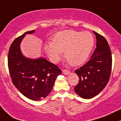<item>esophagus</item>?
Instances as JSON below:
<instances>
[{"mask_svg": "<svg viewBox=\"0 0 121 121\" xmlns=\"http://www.w3.org/2000/svg\"><path fill=\"white\" fill-rule=\"evenodd\" d=\"M63 74H64L65 75H67L68 74H69V71L67 70H63Z\"/></svg>", "mask_w": 121, "mask_h": 121, "instance_id": "1", "label": "esophagus"}]
</instances>
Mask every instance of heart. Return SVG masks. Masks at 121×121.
<instances>
[{"label": "heart", "instance_id": "1", "mask_svg": "<svg viewBox=\"0 0 121 121\" xmlns=\"http://www.w3.org/2000/svg\"><path fill=\"white\" fill-rule=\"evenodd\" d=\"M52 40L46 42L43 46L49 59L53 63H58L64 51V58L73 66H80L86 62L95 43L94 38L90 32L72 30L57 33Z\"/></svg>", "mask_w": 121, "mask_h": 121}]
</instances>
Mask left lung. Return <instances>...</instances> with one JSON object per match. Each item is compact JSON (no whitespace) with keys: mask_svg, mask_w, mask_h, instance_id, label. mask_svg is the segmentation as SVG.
<instances>
[{"mask_svg":"<svg viewBox=\"0 0 121 121\" xmlns=\"http://www.w3.org/2000/svg\"><path fill=\"white\" fill-rule=\"evenodd\" d=\"M93 32L96 37L97 48L90 61L74 72L79 78L74 91L85 99L94 97L104 88L112 69V54L108 41L100 34Z\"/></svg>","mask_w":121,"mask_h":121,"instance_id":"obj_1","label":"left lung"}]
</instances>
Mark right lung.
Instances as JSON below:
<instances>
[{"label": "right lung", "instance_id": "add662e5", "mask_svg": "<svg viewBox=\"0 0 121 121\" xmlns=\"http://www.w3.org/2000/svg\"><path fill=\"white\" fill-rule=\"evenodd\" d=\"M27 31L14 40L8 53V68L15 86L25 97L34 101L41 100L50 93L57 76L61 73L58 66L43 57L27 58L22 54L20 44Z\"/></svg>", "mask_w": 121, "mask_h": 121}]
</instances>
